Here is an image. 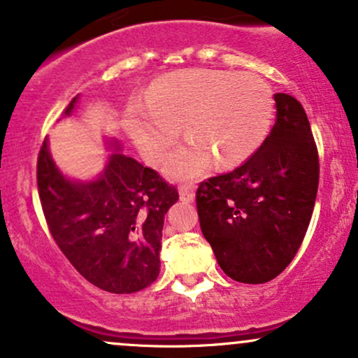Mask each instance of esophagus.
I'll use <instances>...</instances> for the list:
<instances>
[{
  "label": "esophagus",
  "instance_id": "obj_1",
  "mask_svg": "<svg viewBox=\"0 0 358 358\" xmlns=\"http://www.w3.org/2000/svg\"><path fill=\"white\" fill-rule=\"evenodd\" d=\"M180 201L182 202H194L195 201V190L192 185L180 187Z\"/></svg>",
  "mask_w": 358,
  "mask_h": 358
}]
</instances>
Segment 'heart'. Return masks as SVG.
<instances>
[{"label":"heart","mask_w":358,"mask_h":358,"mask_svg":"<svg viewBox=\"0 0 358 358\" xmlns=\"http://www.w3.org/2000/svg\"><path fill=\"white\" fill-rule=\"evenodd\" d=\"M274 97L255 73L180 70L149 87L145 104H131L127 127L150 164L164 159L183 125L190 142L169 156L164 171L173 180H194L216 164L247 161L269 135Z\"/></svg>","instance_id":"heart-1"}]
</instances>
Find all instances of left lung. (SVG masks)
<instances>
[{"label": "left lung", "instance_id": "8db88e82", "mask_svg": "<svg viewBox=\"0 0 358 358\" xmlns=\"http://www.w3.org/2000/svg\"><path fill=\"white\" fill-rule=\"evenodd\" d=\"M276 123L233 171L197 190L201 229L227 276L259 285L292 262L310 223L319 157L302 104L276 94Z\"/></svg>", "mask_w": 358, "mask_h": 358}]
</instances>
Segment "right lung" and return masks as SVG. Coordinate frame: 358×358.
Here are the masks:
<instances>
[{"label": "right lung", "mask_w": 358, "mask_h": 358, "mask_svg": "<svg viewBox=\"0 0 358 358\" xmlns=\"http://www.w3.org/2000/svg\"><path fill=\"white\" fill-rule=\"evenodd\" d=\"M78 96L63 116H70ZM103 171L90 180L66 176L52 159L48 138L37 159V187L48 227L75 269L94 287L134 293L159 274L164 216L178 192L154 169L122 152L116 138Z\"/></svg>", "instance_id": "1"}]
</instances>
